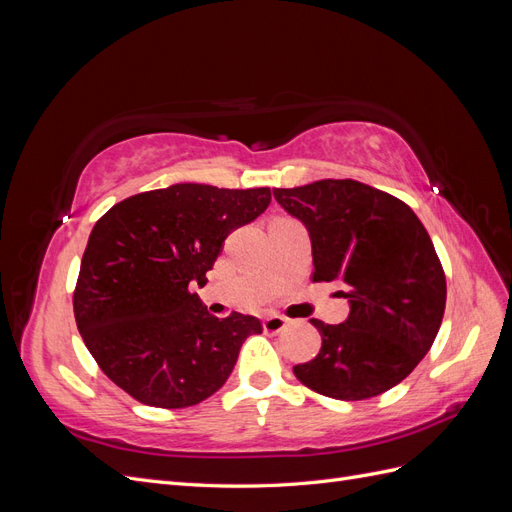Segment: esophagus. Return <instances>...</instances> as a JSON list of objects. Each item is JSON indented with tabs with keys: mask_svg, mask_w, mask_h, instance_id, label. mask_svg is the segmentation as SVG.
<instances>
[{
	"mask_svg": "<svg viewBox=\"0 0 512 512\" xmlns=\"http://www.w3.org/2000/svg\"><path fill=\"white\" fill-rule=\"evenodd\" d=\"M288 327V318L280 314H269L265 320H262V329L267 333H282Z\"/></svg>",
	"mask_w": 512,
	"mask_h": 512,
	"instance_id": "esophagus-1",
	"label": "esophagus"
}]
</instances>
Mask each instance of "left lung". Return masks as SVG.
<instances>
[{"label":"left lung","mask_w":512,"mask_h":512,"mask_svg":"<svg viewBox=\"0 0 512 512\" xmlns=\"http://www.w3.org/2000/svg\"><path fill=\"white\" fill-rule=\"evenodd\" d=\"M273 196L312 239V282L350 301L342 324L309 320L322 346L292 371L324 397L359 401L393 389L429 352L444 316L446 275L429 232L391 194L354 179H320Z\"/></svg>","instance_id":"1"}]
</instances>
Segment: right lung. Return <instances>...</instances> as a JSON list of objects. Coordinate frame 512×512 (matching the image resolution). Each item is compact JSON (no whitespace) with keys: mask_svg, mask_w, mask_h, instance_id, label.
<instances>
[{"mask_svg":"<svg viewBox=\"0 0 512 512\" xmlns=\"http://www.w3.org/2000/svg\"><path fill=\"white\" fill-rule=\"evenodd\" d=\"M271 203L269 188L175 183L134 194L91 230L74 288L87 350L119 389L153 408H188L228 380L254 316L215 318L207 284L224 239Z\"/></svg>","mask_w":512,"mask_h":512,"instance_id":"right-lung-1","label":"right lung"}]
</instances>
